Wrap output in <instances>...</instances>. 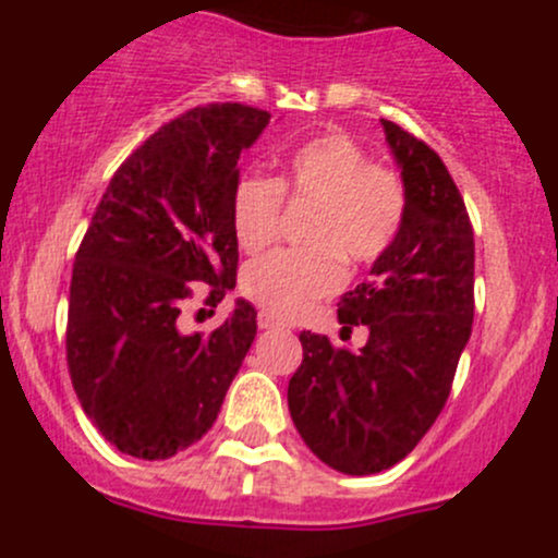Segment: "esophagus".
I'll return each instance as SVG.
<instances>
[{
    "mask_svg": "<svg viewBox=\"0 0 558 558\" xmlns=\"http://www.w3.org/2000/svg\"><path fill=\"white\" fill-rule=\"evenodd\" d=\"M280 326H283V320H280L278 315L258 311V329H280Z\"/></svg>",
    "mask_w": 558,
    "mask_h": 558,
    "instance_id": "esophagus-1",
    "label": "esophagus"
}]
</instances>
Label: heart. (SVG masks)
I'll list each match as a JSON object with an SVG mask.
<instances>
[{"label":"heart","instance_id":"obj_1","mask_svg":"<svg viewBox=\"0 0 558 558\" xmlns=\"http://www.w3.org/2000/svg\"><path fill=\"white\" fill-rule=\"evenodd\" d=\"M283 196L311 205L305 247L278 251L251 264L245 294L262 311L296 318L345 280V264L367 267L393 245L408 216L402 174L373 161L348 134L331 132L296 145L278 178L245 174L232 191V229L245 253H262L278 240Z\"/></svg>","mask_w":558,"mask_h":558}]
</instances>
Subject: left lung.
Returning <instances> with one entry per match:
<instances>
[{
  "label": "left lung",
  "instance_id": "8db88e82",
  "mask_svg": "<svg viewBox=\"0 0 558 558\" xmlns=\"http://www.w3.org/2000/svg\"><path fill=\"white\" fill-rule=\"evenodd\" d=\"M402 167L408 216L369 278L337 305L342 340L302 331L289 410L307 448L331 470L373 475L402 461L432 429L451 393L475 315V238L464 199L440 156L380 118Z\"/></svg>",
  "mask_w": 558,
  "mask_h": 558
}]
</instances>
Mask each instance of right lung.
Wrapping results in <instances>:
<instances>
[{"label":"right lung","mask_w":558,"mask_h":558,"mask_svg":"<svg viewBox=\"0 0 558 558\" xmlns=\"http://www.w3.org/2000/svg\"><path fill=\"white\" fill-rule=\"evenodd\" d=\"M269 123L240 102L185 110L112 174L75 253L66 313L72 388L107 442L170 459L202 440L256 337L238 300L213 335L183 313L216 307L238 283L232 191L238 161Z\"/></svg>","instance_id":"obj_1"}]
</instances>
